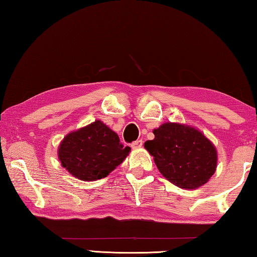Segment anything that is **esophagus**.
Here are the masks:
<instances>
[{"label": "esophagus", "instance_id": "34e87169", "mask_svg": "<svg viewBox=\"0 0 257 257\" xmlns=\"http://www.w3.org/2000/svg\"><path fill=\"white\" fill-rule=\"evenodd\" d=\"M142 146H143V141H141V139H139V141L134 142L133 144H132L133 150H138V149H141Z\"/></svg>", "mask_w": 257, "mask_h": 257}]
</instances>
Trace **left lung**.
I'll list each match as a JSON object with an SVG mask.
<instances>
[{
	"label": "left lung",
	"instance_id": "obj_1",
	"mask_svg": "<svg viewBox=\"0 0 257 257\" xmlns=\"http://www.w3.org/2000/svg\"><path fill=\"white\" fill-rule=\"evenodd\" d=\"M154 139L144 147L153 156L161 175L182 189H196L214 175L217 152L214 144L195 127L165 122L153 130Z\"/></svg>",
	"mask_w": 257,
	"mask_h": 257
}]
</instances>
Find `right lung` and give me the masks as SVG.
<instances>
[{"instance_id": "1", "label": "right lung", "mask_w": 257, "mask_h": 257, "mask_svg": "<svg viewBox=\"0 0 257 257\" xmlns=\"http://www.w3.org/2000/svg\"><path fill=\"white\" fill-rule=\"evenodd\" d=\"M130 147H123L116 133L101 120L69 133L60 143L58 158L66 170L82 181L107 177L127 158Z\"/></svg>"}]
</instances>
